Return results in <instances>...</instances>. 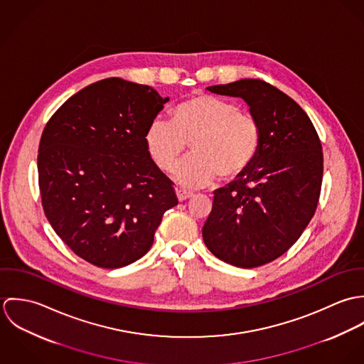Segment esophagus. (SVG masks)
Segmentation results:
<instances>
[{
	"label": "esophagus",
	"instance_id": "esophagus-1",
	"mask_svg": "<svg viewBox=\"0 0 364 364\" xmlns=\"http://www.w3.org/2000/svg\"><path fill=\"white\" fill-rule=\"evenodd\" d=\"M176 196H178L179 202H183V200L191 199L193 196V193L189 191H185V189H176Z\"/></svg>",
	"mask_w": 364,
	"mask_h": 364
}]
</instances>
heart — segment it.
Masks as SVG:
<instances>
[{
    "mask_svg": "<svg viewBox=\"0 0 364 364\" xmlns=\"http://www.w3.org/2000/svg\"><path fill=\"white\" fill-rule=\"evenodd\" d=\"M146 149L156 165L172 171L189 143L193 154L175 171L189 188L211 183L217 176L231 181L242 175L258 156V122L225 100L199 95L172 110V120L156 117L144 134Z\"/></svg>",
    "mask_w": 364,
    "mask_h": 364,
    "instance_id": "b5f03b06",
    "label": "heart"
}]
</instances>
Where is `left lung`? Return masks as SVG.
Segmentation results:
<instances>
[{"label":"left lung","instance_id":"left-lung-1","mask_svg":"<svg viewBox=\"0 0 364 364\" xmlns=\"http://www.w3.org/2000/svg\"><path fill=\"white\" fill-rule=\"evenodd\" d=\"M206 90L250 106L260 147L242 175L214 191L203 241L225 263L262 266L282 257L315 213L323 172L321 141L301 106L264 81L245 78Z\"/></svg>","mask_w":364,"mask_h":364}]
</instances>
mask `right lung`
Listing matches in <instances>:
<instances>
[{"mask_svg": "<svg viewBox=\"0 0 364 364\" xmlns=\"http://www.w3.org/2000/svg\"><path fill=\"white\" fill-rule=\"evenodd\" d=\"M168 101L153 87L106 78L68 98L42 133L45 214L65 245L98 267L144 257L164 213L178 205L144 141Z\"/></svg>", "mask_w": 364, "mask_h": 364, "instance_id": "1", "label": "right lung"}]
</instances>
